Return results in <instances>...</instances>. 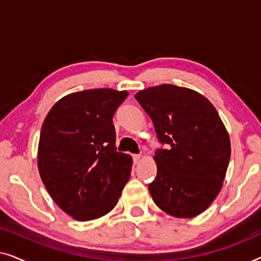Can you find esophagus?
I'll return each instance as SVG.
<instances>
[{"label":"esophagus","instance_id":"1","mask_svg":"<svg viewBox=\"0 0 261 261\" xmlns=\"http://www.w3.org/2000/svg\"><path fill=\"white\" fill-rule=\"evenodd\" d=\"M141 159H142V155H141V154H134V155H133V160H134L135 164H138L139 162H140Z\"/></svg>","mask_w":261,"mask_h":261}]
</instances>
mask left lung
<instances>
[{
    "instance_id": "8db88e82",
    "label": "left lung",
    "mask_w": 261,
    "mask_h": 261,
    "mask_svg": "<svg viewBox=\"0 0 261 261\" xmlns=\"http://www.w3.org/2000/svg\"><path fill=\"white\" fill-rule=\"evenodd\" d=\"M135 98L167 146L153 156V201L171 216L199 215L222 189L230 159L229 135L219 113L199 92L172 84L147 88Z\"/></svg>"
}]
</instances>
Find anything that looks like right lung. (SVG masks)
Returning <instances> with one entry per match:
<instances>
[{
    "label": "right lung",
    "instance_id": "obj_1",
    "mask_svg": "<svg viewBox=\"0 0 261 261\" xmlns=\"http://www.w3.org/2000/svg\"><path fill=\"white\" fill-rule=\"evenodd\" d=\"M128 92L91 89L64 96L42 123L38 169L49 196L77 221L105 216L129 179L132 156L116 151L113 116Z\"/></svg>",
    "mask_w": 261,
    "mask_h": 261
}]
</instances>
